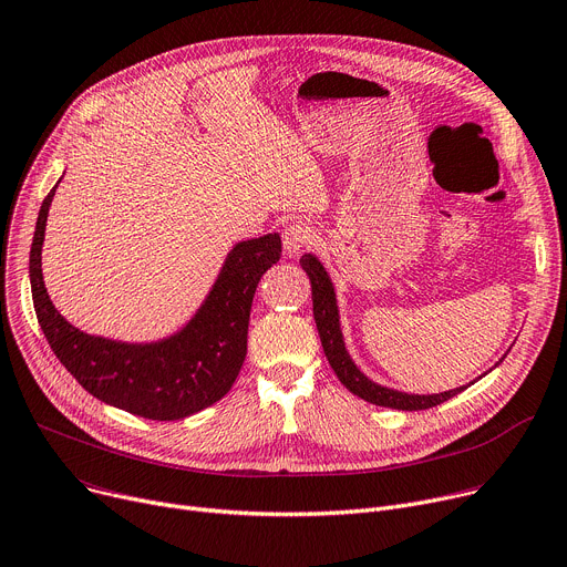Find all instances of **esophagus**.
I'll return each instance as SVG.
<instances>
[{"mask_svg": "<svg viewBox=\"0 0 567 567\" xmlns=\"http://www.w3.org/2000/svg\"><path fill=\"white\" fill-rule=\"evenodd\" d=\"M284 251L288 256H297L303 247H309L313 243V231L309 227L303 225H290L286 231H284Z\"/></svg>", "mask_w": 567, "mask_h": 567, "instance_id": "obj_1", "label": "esophagus"}]
</instances>
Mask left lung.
<instances>
[{
	"mask_svg": "<svg viewBox=\"0 0 567 567\" xmlns=\"http://www.w3.org/2000/svg\"><path fill=\"white\" fill-rule=\"evenodd\" d=\"M299 266H301L303 272H307V277L311 281L313 318H316L318 333H320V340H322V350H324L327 361L333 368L336 377L340 379V383L347 390H350V393L359 395L361 400H365L370 404L385 406V409L424 411V409L439 406V404L452 400L454 395L461 393V390H465L467 385H472L476 381L474 379L467 385H461V388H454V390H445V393H435V395L404 393V390H395V388H388V385H381V383L372 381L365 372H361V368L354 363L350 352H347L342 329H340V311H338L336 288H333V281H331L327 268L320 264V258L313 256V254H303L299 258ZM506 354L495 365H499L506 359ZM482 377H486V372ZM482 377H478V379H482Z\"/></svg>",
	"mask_w": 567,
	"mask_h": 567,
	"instance_id": "8db88e82",
	"label": "left lung"
}]
</instances>
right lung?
Masks as SVG:
<instances>
[{
  "instance_id": "obj_1",
  "label": "right lung",
  "mask_w": 567,
  "mask_h": 567,
  "mask_svg": "<svg viewBox=\"0 0 567 567\" xmlns=\"http://www.w3.org/2000/svg\"><path fill=\"white\" fill-rule=\"evenodd\" d=\"M59 184L40 206L29 254L33 309L56 359L93 398L150 420H182L223 400L247 354L256 286L281 256L279 234L236 243L199 309L174 333L150 342L93 336L56 311L42 281V243Z\"/></svg>"
}]
</instances>
